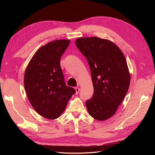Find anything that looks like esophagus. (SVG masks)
Masks as SVG:
<instances>
[{
	"instance_id": "esophagus-1",
	"label": "esophagus",
	"mask_w": 155,
	"mask_h": 155,
	"mask_svg": "<svg viewBox=\"0 0 155 155\" xmlns=\"http://www.w3.org/2000/svg\"><path fill=\"white\" fill-rule=\"evenodd\" d=\"M75 90H76V94H78L79 92V88L76 87V88H75Z\"/></svg>"
}]
</instances>
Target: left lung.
I'll return each mask as SVG.
<instances>
[{"instance_id":"8db88e82","label":"left lung","mask_w":155,"mask_h":155,"mask_svg":"<svg viewBox=\"0 0 155 155\" xmlns=\"http://www.w3.org/2000/svg\"><path fill=\"white\" fill-rule=\"evenodd\" d=\"M75 43L91 68L94 91L86 101L88 113L97 120H106L116 113L129 87L125 56L112 41L97 37H80Z\"/></svg>"}]
</instances>
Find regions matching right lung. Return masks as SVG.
Segmentation results:
<instances>
[{
    "label": "right lung",
    "mask_w": 155,
    "mask_h": 155,
    "mask_svg": "<svg viewBox=\"0 0 155 155\" xmlns=\"http://www.w3.org/2000/svg\"><path fill=\"white\" fill-rule=\"evenodd\" d=\"M70 41H51L37 50L26 67L25 91L35 110L49 120L59 118L76 91L66 85L60 59Z\"/></svg>",
    "instance_id": "add662e5"
}]
</instances>
